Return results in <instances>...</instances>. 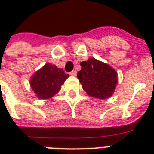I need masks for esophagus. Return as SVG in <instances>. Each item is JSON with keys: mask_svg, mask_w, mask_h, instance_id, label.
Here are the masks:
<instances>
[{"mask_svg": "<svg viewBox=\"0 0 154 154\" xmlns=\"http://www.w3.org/2000/svg\"><path fill=\"white\" fill-rule=\"evenodd\" d=\"M69 75L72 76H76V75H77V72H76L75 70H73L71 72H69Z\"/></svg>", "mask_w": 154, "mask_h": 154, "instance_id": "34e87169", "label": "esophagus"}]
</instances>
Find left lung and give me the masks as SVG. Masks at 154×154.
Returning a JSON list of instances; mask_svg holds the SVG:
<instances>
[{
	"label": "left lung",
	"instance_id": "8db88e82",
	"mask_svg": "<svg viewBox=\"0 0 154 154\" xmlns=\"http://www.w3.org/2000/svg\"><path fill=\"white\" fill-rule=\"evenodd\" d=\"M77 77L89 96L100 99L109 98L117 84V72L107 64L90 58L80 63Z\"/></svg>",
	"mask_w": 154,
	"mask_h": 154
}]
</instances>
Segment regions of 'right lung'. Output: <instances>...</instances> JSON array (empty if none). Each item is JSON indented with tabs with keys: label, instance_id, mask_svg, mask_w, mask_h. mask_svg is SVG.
Wrapping results in <instances>:
<instances>
[{
	"label": "right lung",
	"instance_id": "1",
	"mask_svg": "<svg viewBox=\"0 0 154 154\" xmlns=\"http://www.w3.org/2000/svg\"><path fill=\"white\" fill-rule=\"evenodd\" d=\"M69 75L55 65L46 63L32 75L30 84L37 97L42 99H49L58 93Z\"/></svg>",
	"mask_w": 154,
	"mask_h": 154
}]
</instances>
